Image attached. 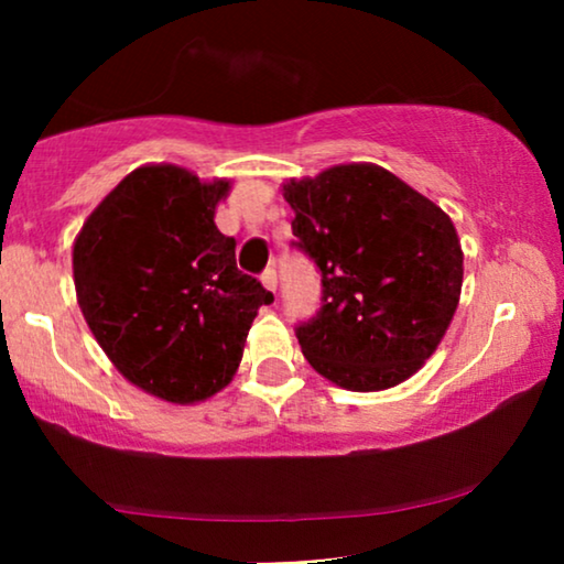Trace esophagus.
<instances>
[{"instance_id": "34e87169", "label": "esophagus", "mask_w": 564, "mask_h": 564, "mask_svg": "<svg viewBox=\"0 0 564 564\" xmlns=\"http://www.w3.org/2000/svg\"><path fill=\"white\" fill-rule=\"evenodd\" d=\"M261 284H264L269 292L276 290V272H274V269H267V272L261 274Z\"/></svg>"}]
</instances>
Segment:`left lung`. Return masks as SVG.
<instances>
[{
    "mask_svg": "<svg viewBox=\"0 0 564 564\" xmlns=\"http://www.w3.org/2000/svg\"><path fill=\"white\" fill-rule=\"evenodd\" d=\"M282 195L297 246L323 276L318 315L297 326L305 359L344 390L405 382L459 305L465 253L452 218L367 161L284 182Z\"/></svg>",
    "mask_w": 564,
    "mask_h": 564,
    "instance_id": "obj_1",
    "label": "left lung"
}]
</instances>
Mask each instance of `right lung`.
I'll list each match as a JSON object with an SVG mask.
<instances>
[{"mask_svg":"<svg viewBox=\"0 0 564 564\" xmlns=\"http://www.w3.org/2000/svg\"><path fill=\"white\" fill-rule=\"evenodd\" d=\"M230 180L143 164L99 203L74 241L76 303L130 384L176 405L234 380L259 307L274 300L236 267L215 226Z\"/></svg>","mask_w":564,"mask_h":564,"instance_id":"add662e5","label":"right lung"}]
</instances>
